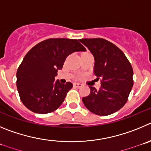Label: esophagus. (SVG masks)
<instances>
[{
	"label": "esophagus",
	"instance_id": "obj_1",
	"mask_svg": "<svg viewBox=\"0 0 151 151\" xmlns=\"http://www.w3.org/2000/svg\"><path fill=\"white\" fill-rule=\"evenodd\" d=\"M82 86H83L82 83H74V86H75V87H77V88H81Z\"/></svg>",
	"mask_w": 151,
	"mask_h": 151
}]
</instances>
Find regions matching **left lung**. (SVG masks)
<instances>
[{
    "label": "left lung",
    "instance_id": "1",
    "mask_svg": "<svg viewBox=\"0 0 151 151\" xmlns=\"http://www.w3.org/2000/svg\"><path fill=\"white\" fill-rule=\"evenodd\" d=\"M88 47L95 59L94 74L101 79L96 90L89 86L90 94L82 101L89 111L108 116L119 111L128 100L133 86L131 64L120 49L103 38L79 40Z\"/></svg>",
    "mask_w": 151,
    "mask_h": 151
}]
</instances>
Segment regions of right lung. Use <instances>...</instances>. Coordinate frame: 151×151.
I'll use <instances>...</instances> for the list:
<instances>
[{"label":"right lung","instance_id":"1","mask_svg":"<svg viewBox=\"0 0 151 151\" xmlns=\"http://www.w3.org/2000/svg\"><path fill=\"white\" fill-rule=\"evenodd\" d=\"M85 50L77 40L67 38L47 39L32 47L16 72V86L23 104L40 114L59 108L73 84L54 82L58 70L70 54Z\"/></svg>","mask_w":151,"mask_h":151}]
</instances>
